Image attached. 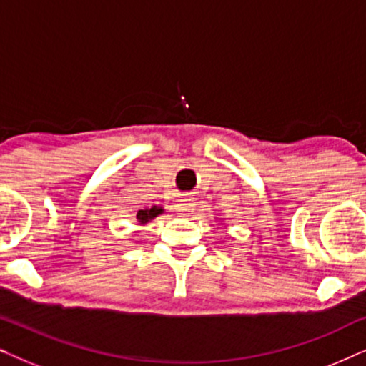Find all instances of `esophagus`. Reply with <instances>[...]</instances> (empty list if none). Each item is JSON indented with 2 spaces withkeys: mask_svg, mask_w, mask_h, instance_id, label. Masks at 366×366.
Returning a JSON list of instances; mask_svg holds the SVG:
<instances>
[{
  "mask_svg": "<svg viewBox=\"0 0 366 366\" xmlns=\"http://www.w3.org/2000/svg\"><path fill=\"white\" fill-rule=\"evenodd\" d=\"M174 208H177V212L187 213L192 209V203H189V199H179V203L174 204Z\"/></svg>",
  "mask_w": 366,
  "mask_h": 366,
  "instance_id": "obj_1",
  "label": "esophagus"
}]
</instances>
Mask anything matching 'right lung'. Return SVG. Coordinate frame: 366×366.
I'll return each mask as SVG.
<instances>
[{"label":"right lung","mask_w":366,"mask_h":366,"mask_svg":"<svg viewBox=\"0 0 366 366\" xmlns=\"http://www.w3.org/2000/svg\"><path fill=\"white\" fill-rule=\"evenodd\" d=\"M159 213H163V208L159 207H153V208H144V209H139L137 213V219L139 224H147L149 219L157 218Z\"/></svg>","instance_id":"right-lung-1"}]
</instances>
